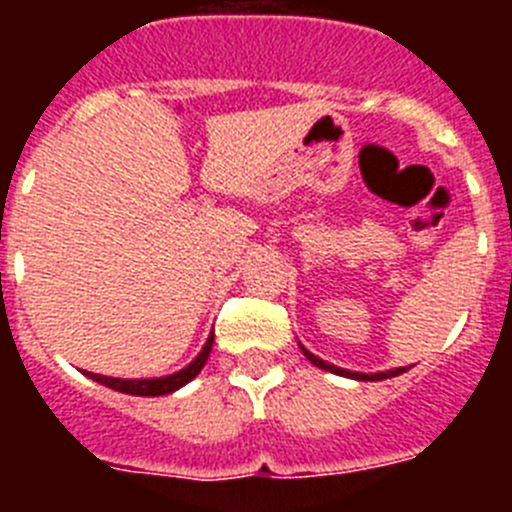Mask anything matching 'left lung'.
<instances>
[{
    "label": "left lung",
    "instance_id": "obj_1",
    "mask_svg": "<svg viewBox=\"0 0 512 512\" xmlns=\"http://www.w3.org/2000/svg\"><path fill=\"white\" fill-rule=\"evenodd\" d=\"M302 354L307 356V361L315 366H320V369H325V372H333V374H341V377H351V379H361V382H379V379H390V377H397V374L408 372L405 366H400V369H390V372H379V374H359V372H346V369H338V366L333 364H325L323 359H318L315 354H310L307 348H302Z\"/></svg>",
    "mask_w": 512,
    "mask_h": 512
}]
</instances>
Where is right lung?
<instances>
[{
	"label": "right lung",
	"instance_id": "right-lung-1",
	"mask_svg": "<svg viewBox=\"0 0 512 512\" xmlns=\"http://www.w3.org/2000/svg\"><path fill=\"white\" fill-rule=\"evenodd\" d=\"M212 341H215V333H210V338H207L205 348H202L200 356H197V359H194L192 364L184 366L182 372L169 374V377H158V379H115V377H102V374H92V372H87V377L94 379V382L104 384V387H110V390L125 392V395H138V397L169 395V392L179 390V387H184V384H187V382H192V379L202 372V366H205L207 359H210Z\"/></svg>",
	"mask_w": 512,
	"mask_h": 512
}]
</instances>
